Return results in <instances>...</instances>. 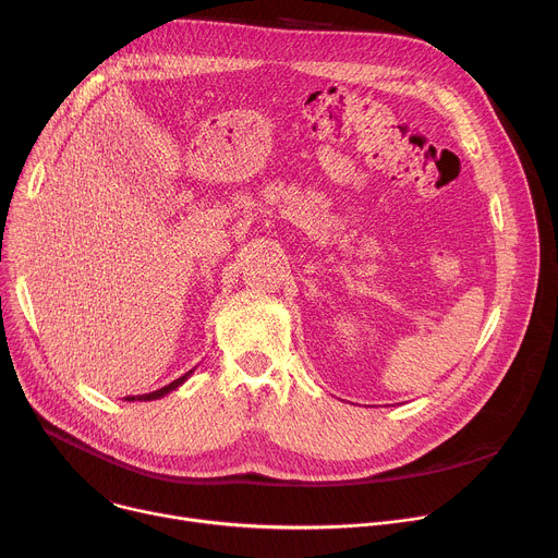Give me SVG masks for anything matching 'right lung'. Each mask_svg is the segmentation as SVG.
I'll use <instances>...</instances> for the list:
<instances>
[{"instance_id": "1", "label": "right lung", "mask_w": 558, "mask_h": 558, "mask_svg": "<svg viewBox=\"0 0 558 558\" xmlns=\"http://www.w3.org/2000/svg\"><path fill=\"white\" fill-rule=\"evenodd\" d=\"M195 373V369H189V373H185L183 377H179V379H174L172 384H168V386H163V388H159V390H155V392H148V395H137V397H126V401H155V399H161V397H166L168 392H172V390H177L185 379H189L191 375Z\"/></svg>"}]
</instances>
